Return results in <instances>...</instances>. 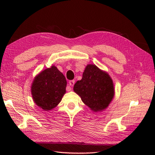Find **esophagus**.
Returning a JSON list of instances; mask_svg holds the SVG:
<instances>
[{"label": "esophagus", "instance_id": "esophagus-1", "mask_svg": "<svg viewBox=\"0 0 155 155\" xmlns=\"http://www.w3.org/2000/svg\"><path fill=\"white\" fill-rule=\"evenodd\" d=\"M74 83H75V81H74V80H72V81H69V85H70V86H73V85L74 84Z\"/></svg>", "mask_w": 155, "mask_h": 155}]
</instances>
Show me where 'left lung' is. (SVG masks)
<instances>
[{
	"label": "left lung",
	"instance_id": "8db88e82",
	"mask_svg": "<svg viewBox=\"0 0 155 155\" xmlns=\"http://www.w3.org/2000/svg\"><path fill=\"white\" fill-rule=\"evenodd\" d=\"M73 89L83 103L95 112L105 109L114 94L113 83L109 75L94 64L87 66L83 78L75 83Z\"/></svg>",
	"mask_w": 155,
	"mask_h": 155
}]
</instances>
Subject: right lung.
Wrapping results in <instances>:
<instances>
[{"mask_svg": "<svg viewBox=\"0 0 155 155\" xmlns=\"http://www.w3.org/2000/svg\"><path fill=\"white\" fill-rule=\"evenodd\" d=\"M67 81L54 66L45 69L35 77L31 87L33 100L45 110L54 108L66 93Z\"/></svg>", "mask_w": 155, "mask_h": 155, "instance_id": "obj_1", "label": "right lung"}]
</instances>
